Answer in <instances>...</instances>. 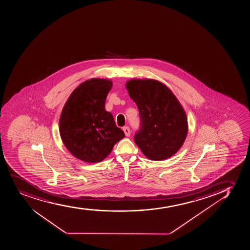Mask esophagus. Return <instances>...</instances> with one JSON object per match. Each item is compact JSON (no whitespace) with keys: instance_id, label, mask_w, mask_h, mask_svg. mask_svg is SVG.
<instances>
[{"instance_id":"1","label":"esophagus","mask_w":250,"mask_h":250,"mask_svg":"<svg viewBox=\"0 0 250 250\" xmlns=\"http://www.w3.org/2000/svg\"><path fill=\"white\" fill-rule=\"evenodd\" d=\"M123 130L124 132H125V136H129V135H130V129H129V127H123Z\"/></svg>"}]
</instances>
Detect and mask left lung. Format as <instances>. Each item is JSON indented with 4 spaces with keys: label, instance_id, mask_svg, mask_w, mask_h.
Returning a JSON list of instances; mask_svg holds the SVG:
<instances>
[{
    "label": "left lung",
    "instance_id": "obj_1",
    "mask_svg": "<svg viewBox=\"0 0 250 250\" xmlns=\"http://www.w3.org/2000/svg\"><path fill=\"white\" fill-rule=\"evenodd\" d=\"M129 97L140 112L134 142L148 159L164 160L179 150L188 134V119L172 91L153 79L127 82Z\"/></svg>",
    "mask_w": 250,
    "mask_h": 250
}]
</instances>
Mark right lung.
<instances>
[{"label":"right lung","instance_id":"1","mask_svg":"<svg viewBox=\"0 0 250 250\" xmlns=\"http://www.w3.org/2000/svg\"><path fill=\"white\" fill-rule=\"evenodd\" d=\"M111 86L112 82L106 79L85 81L70 95L62 109L60 136L70 153L82 161H102L125 137L112 114L105 109Z\"/></svg>","mask_w":250,"mask_h":250}]
</instances>
